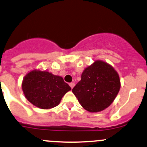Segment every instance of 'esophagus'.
Wrapping results in <instances>:
<instances>
[{
    "mask_svg": "<svg viewBox=\"0 0 147 147\" xmlns=\"http://www.w3.org/2000/svg\"><path fill=\"white\" fill-rule=\"evenodd\" d=\"M69 85H70L71 88H72L74 86H75V83H73V82H71V83H70V84H69Z\"/></svg>",
    "mask_w": 147,
    "mask_h": 147,
    "instance_id": "obj_1",
    "label": "esophagus"
}]
</instances>
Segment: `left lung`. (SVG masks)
Returning <instances> with one entry per match:
<instances>
[{
  "label": "left lung",
  "mask_w": 147,
  "mask_h": 147,
  "mask_svg": "<svg viewBox=\"0 0 147 147\" xmlns=\"http://www.w3.org/2000/svg\"><path fill=\"white\" fill-rule=\"evenodd\" d=\"M118 73L107 63L96 61L84 70L82 79L72 88L80 105L98 112L112 104L120 89Z\"/></svg>",
  "instance_id": "1"
}]
</instances>
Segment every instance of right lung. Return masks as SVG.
<instances>
[{"label":"right lung","instance_id":"add662e5","mask_svg":"<svg viewBox=\"0 0 147 147\" xmlns=\"http://www.w3.org/2000/svg\"><path fill=\"white\" fill-rule=\"evenodd\" d=\"M22 89L25 97L33 105L50 109L57 106L71 88L61 77L46 71L33 70L24 77Z\"/></svg>","mask_w":147,"mask_h":147}]
</instances>
